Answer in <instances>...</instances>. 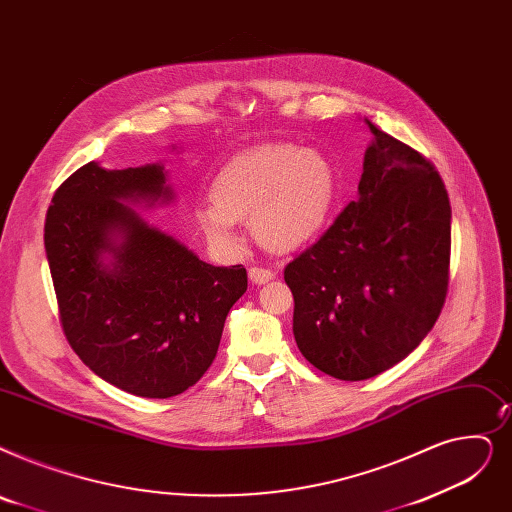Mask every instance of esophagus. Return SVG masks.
<instances>
[{
	"mask_svg": "<svg viewBox=\"0 0 512 512\" xmlns=\"http://www.w3.org/2000/svg\"><path fill=\"white\" fill-rule=\"evenodd\" d=\"M249 278L253 284H265L274 278V272L268 268H251L249 270Z\"/></svg>",
	"mask_w": 512,
	"mask_h": 512,
	"instance_id": "esophagus-1",
	"label": "esophagus"
}]
</instances>
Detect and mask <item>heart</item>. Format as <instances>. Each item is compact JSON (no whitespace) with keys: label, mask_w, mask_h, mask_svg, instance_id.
<instances>
[{"label":"heart","mask_w":512,"mask_h":512,"mask_svg":"<svg viewBox=\"0 0 512 512\" xmlns=\"http://www.w3.org/2000/svg\"><path fill=\"white\" fill-rule=\"evenodd\" d=\"M337 190V171L322 152L268 144L224 165L211 184L213 203L196 209V221L226 253L242 244L236 221H251L272 251H297L326 228Z\"/></svg>","instance_id":"obj_1"}]
</instances>
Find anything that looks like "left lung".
Here are the masks:
<instances>
[{
  "instance_id": "left-lung-1",
  "label": "left lung",
  "mask_w": 512,
  "mask_h": 512,
  "mask_svg": "<svg viewBox=\"0 0 512 512\" xmlns=\"http://www.w3.org/2000/svg\"><path fill=\"white\" fill-rule=\"evenodd\" d=\"M358 201L286 265L303 358L341 381L402 362L429 335L450 282L452 209L433 163L366 119Z\"/></svg>"
}]
</instances>
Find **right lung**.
I'll use <instances>...</instances> for the list:
<instances>
[{
	"label": "right lung",
	"instance_id": "add662e5",
	"mask_svg": "<svg viewBox=\"0 0 512 512\" xmlns=\"http://www.w3.org/2000/svg\"><path fill=\"white\" fill-rule=\"evenodd\" d=\"M163 165L87 163L60 184L46 215V255L64 337L100 379L165 399L213 364L242 265L215 268L122 203L171 201Z\"/></svg>",
	"mask_w": 512,
	"mask_h": 512
}]
</instances>
